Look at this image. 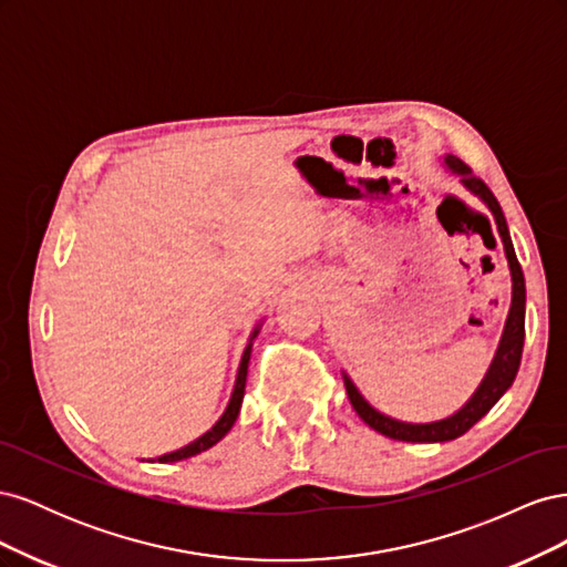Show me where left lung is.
Segmentation results:
<instances>
[{
  "label": "left lung",
  "mask_w": 567,
  "mask_h": 567,
  "mask_svg": "<svg viewBox=\"0 0 567 567\" xmlns=\"http://www.w3.org/2000/svg\"><path fill=\"white\" fill-rule=\"evenodd\" d=\"M444 167L450 169L452 175H456L461 179V184L468 188L473 196H477L487 205V210L492 213L494 221H496V231L502 236L504 244V252L508 260V269H511V310L504 323V333L499 340V348L494 352L492 364L485 373V379L480 381V385L475 388V392L471 394V400L463 404L458 411H454L452 416L440 419V421H431V423H406V421H398L392 416L381 414L379 409H373L364 394L357 390V385L352 383L350 375L342 371V381H346V390L350 404L354 406V411L359 414L369 427H373L375 433H381L390 440H400V442H450L461 437L466 431L483 419L487 411L502 400V394L513 385L516 381V373L520 367V357H523V342H525V277L520 262L516 257V250H513L511 244V234H508V225L506 217L502 213L499 200L494 198V194L487 188V184L483 179H477L471 169L463 165L456 156H444Z\"/></svg>",
  "instance_id": "obj_1"
}]
</instances>
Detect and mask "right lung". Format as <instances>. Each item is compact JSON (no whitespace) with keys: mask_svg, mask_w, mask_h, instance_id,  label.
Returning a JSON list of instances; mask_svg holds the SVG:
<instances>
[{"mask_svg":"<svg viewBox=\"0 0 567 567\" xmlns=\"http://www.w3.org/2000/svg\"><path fill=\"white\" fill-rule=\"evenodd\" d=\"M260 326H262V321L255 326L250 338H248V346H246V350H244L241 364H238L234 392H231V398H229V404H227V409H225V414H221V416L217 419V423L210 427L208 433H203L200 437H196L194 442L184 444V447H179V450H175V452L158 456L161 463L192 458V456H196V454H200V452H205V450H210L213 444H217L221 437H225V435L231 431V425H234L236 419H238V411H241V402H244V394H246V379H248V362H250V352H252V340L257 338V333H260ZM151 461H153V458H151Z\"/></svg>","mask_w":567,"mask_h":567,"instance_id":"add662e5","label":"right lung"}]
</instances>
